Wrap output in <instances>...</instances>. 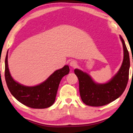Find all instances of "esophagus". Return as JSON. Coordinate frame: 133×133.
I'll return each instance as SVG.
<instances>
[{"label": "esophagus", "instance_id": "esophagus-1", "mask_svg": "<svg viewBox=\"0 0 133 133\" xmlns=\"http://www.w3.org/2000/svg\"><path fill=\"white\" fill-rule=\"evenodd\" d=\"M70 66L72 67H75L77 66V62L75 60H72L70 62Z\"/></svg>", "mask_w": 133, "mask_h": 133}]
</instances>
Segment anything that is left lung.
I'll return each mask as SVG.
<instances>
[{
    "label": "left lung",
    "instance_id": "obj_1",
    "mask_svg": "<svg viewBox=\"0 0 133 133\" xmlns=\"http://www.w3.org/2000/svg\"><path fill=\"white\" fill-rule=\"evenodd\" d=\"M123 47V60L120 69L105 83H96L91 76L81 70L76 69L75 73L79 82V91L83 102L93 107L103 106L113 102L124 91L129 80L130 66L129 53L121 36Z\"/></svg>",
    "mask_w": 133,
    "mask_h": 133
}]
</instances>
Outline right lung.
<instances>
[{
	"instance_id": "obj_1",
	"label": "right lung",
	"mask_w": 133,
	"mask_h": 133,
	"mask_svg": "<svg viewBox=\"0 0 133 133\" xmlns=\"http://www.w3.org/2000/svg\"><path fill=\"white\" fill-rule=\"evenodd\" d=\"M8 51L5 58V80L12 96L22 104L33 109H46L55 103L62 78L68 75V65L57 70L44 82L35 86H26L13 79L8 67Z\"/></svg>"
}]
</instances>
